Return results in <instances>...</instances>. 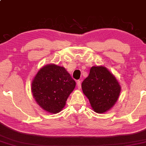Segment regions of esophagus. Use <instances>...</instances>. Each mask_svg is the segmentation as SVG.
I'll return each mask as SVG.
<instances>
[{"label":"esophagus","mask_w":146,"mask_h":146,"mask_svg":"<svg viewBox=\"0 0 146 146\" xmlns=\"http://www.w3.org/2000/svg\"><path fill=\"white\" fill-rule=\"evenodd\" d=\"M77 87L78 89H80V88H81V81L80 80L77 81Z\"/></svg>","instance_id":"obj_1"}]
</instances>
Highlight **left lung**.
I'll list each match as a JSON object with an SVG mask.
<instances>
[{
  "label": "left lung",
  "instance_id": "1",
  "mask_svg": "<svg viewBox=\"0 0 146 146\" xmlns=\"http://www.w3.org/2000/svg\"><path fill=\"white\" fill-rule=\"evenodd\" d=\"M82 89L92 110L98 113L110 110L121 91L115 76L103 66L91 67L89 76L82 83Z\"/></svg>",
  "mask_w": 146,
  "mask_h": 146
}]
</instances>
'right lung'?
Instances as JSON below:
<instances>
[{
	"mask_svg": "<svg viewBox=\"0 0 146 146\" xmlns=\"http://www.w3.org/2000/svg\"><path fill=\"white\" fill-rule=\"evenodd\" d=\"M75 86L76 82L64 67L50 64L39 69L34 76L31 91L42 109L55 114L63 109Z\"/></svg>",
	"mask_w": 146,
	"mask_h": 146,
	"instance_id": "add662e5",
	"label": "right lung"
}]
</instances>
